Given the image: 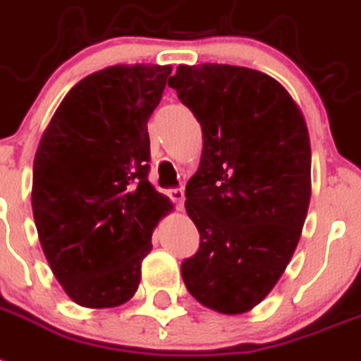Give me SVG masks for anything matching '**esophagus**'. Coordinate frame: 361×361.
<instances>
[{
  "mask_svg": "<svg viewBox=\"0 0 361 361\" xmlns=\"http://www.w3.org/2000/svg\"><path fill=\"white\" fill-rule=\"evenodd\" d=\"M169 199L177 204V208H183L184 204V190L183 188H173V190H168Z\"/></svg>",
  "mask_w": 361,
  "mask_h": 361,
  "instance_id": "esophagus-1",
  "label": "esophagus"
}]
</instances>
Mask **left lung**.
Wrapping results in <instances>:
<instances>
[{"label": "left lung", "mask_w": 361, "mask_h": 361, "mask_svg": "<svg viewBox=\"0 0 361 361\" xmlns=\"http://www.w3.org/2000/svg\"><path fill=\"white\" fill-rule=\"evenodd\" d=\"M168 85L202 130L184 202L201 245L183 262V281L202 306L245 314L275 288L305 225L312 195L305 116L279 80L251 68L180 64Z\"/></svg>", "instance_id": "left-lung-1"}]
</instances>
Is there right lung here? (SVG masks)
<instances>
[{
    "mask_svg": "<svg viewBox=\"0 0 361 361\" xmlns=\"http://www.w3.org/2000/svg\"><path fill=\"white\" fill-rule=\"evenodd\" d=\"M171 66L118 64L79 80L42 134L32 216L73 302L116 308L136 293L151 236L173 204L147 180V121Z\"/></svg>",
    "mask_w": 361,
    "mask_h": 361,
    "instance_id": "right-lung-1",
    "label": "right lung"
}]
</instances>
